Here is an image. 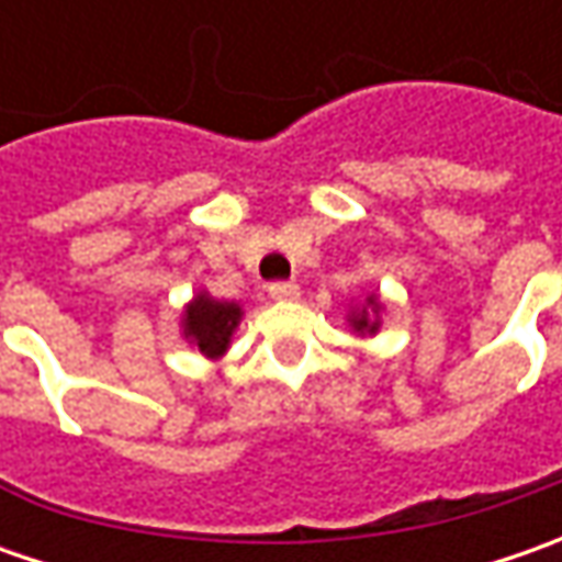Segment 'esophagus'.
<instances>
[{"instance_id":"34e87169","label":"esophagus","mask_w":562,"mask_h":562,"mask_svg":"<svg viewBox=\"0 0 562 562\" xmlns=\"http://www.w3.org/2000/svg\"><path fill=\"white\" fill-rule=\"evenodd\" d=\"M269 296L274 300V303H291V300L300 296V288L291 284V281H278V284H271L269 288Z\"/></svg>"}]
</instances>
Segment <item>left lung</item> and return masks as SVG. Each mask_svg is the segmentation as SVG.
<instances>
[{"mask_svg":"<svg viewBox=\"0 0 562 562\" xmlns=\"http://www.w3.org/2000/svg\"><path fill=\"white\" fill-rule=\"evenodd\" d=\"M381 315H384V303L381 293H366V300H359L347 313V325L350 331L359 337H375L381 331Z\"/></svg>","mask_w":562,"mask_h":562,"instance_id":"1","label":"left lung"}]
</instances>
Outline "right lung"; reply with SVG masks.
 Instances as JSON below:
<instances>
[{
    "instance_id": "obj_1",
    "label": "right lung",
    "mask_w": 562,
    "mask_h": 562,
    "mask_svg": "<svg viewBox=\"0 0 562 562\" xmlns=\"http://www.w3.org/2000/svg\"><path fill=\"white\" fill-rule=\"evenodd\" d=\"M240 318H244V306L237 300H215L200 291L181 313V337L205 359H222Z\"/></svg>"
}]
</instances>
